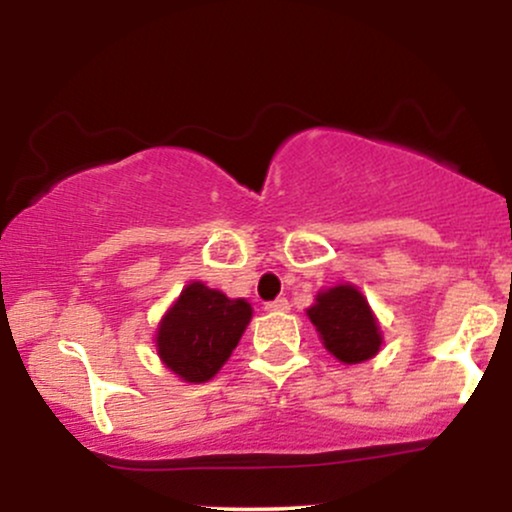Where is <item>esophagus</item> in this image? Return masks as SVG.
<instances>
[{"instance_id":"esophagus-1","label":"esophagus","mask_w":512,"mask_h":512,"mask_svg":"<svg viewBox=\"0 0 512 512\" xmlns=\"http://www.w3.org/2000/svg\"><path fill=\"white\" fill-rule=\"evenodd\" d=\"M289 308L291 305L286 298H274V301H269L267 305H264V310H269V313H286Z\"/></svg>"}]
</instances>
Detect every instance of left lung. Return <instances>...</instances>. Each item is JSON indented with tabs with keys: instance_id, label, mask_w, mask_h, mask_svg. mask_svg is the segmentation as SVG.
<instances>
[{
	"instance_id": "obj_1",
	"label": "left lung",
	"mask_w": 512,
	"mask_h": 512,
	"mask_svg": "<svg viewBox=\"0 0 512 512\" xmlns=\"http://www.w3.org/2000/svg\"><path fill=\"white\" fill-rule=\"evenodd\" d=\"M308 317L325 349L342 363L368 361L383 344L368 301L349 284L322 291Z\"/></svg>"
}]
</instances>
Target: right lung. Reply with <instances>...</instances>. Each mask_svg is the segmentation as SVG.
Returning <instances> with one entry per match:
<instances>
[{"label": "right lung", "mask_w": 512, "mask_h": 512, "mask_svg": "<svg viewBox=\"0 0 512 512\" xmlns=\"http://www.w3.org/2000/svg\"><path fill=\"white\" fill-rule=\"evenodd\" d=\"M252 308L204 284L185 286L158 327V356L187 383H207L233 354Z\"/></svg>", "instance_id": "right-lung-1"}]
</instances>
